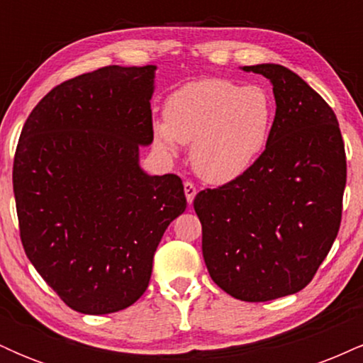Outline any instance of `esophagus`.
<instances>
[{
  "mask_svg": "<svg viewBox=\"0 0 363 363\" xmlns=\"http://www.w3.org/2000/svg\"><path fill=\"white\" fill-rule=\"evenodd\" d=\"M184 193H186L187 203L191 205V203H193V199H194V196H196V186L191 181L184 182Z\"/></svg>",
  "mask_w": 363,
  "mask_h": 363,
  "instance_id": "1",
  "label": "esophagus"
}]
</instances>
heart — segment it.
Listing matches in <instances>:
<instances>
[{"label":"heart","instance_id":"1","mask_svg":"<svg viewBox=\"0 0 363 363\" xmlns=\"http://www.w3.org/2000/svg\"><path fill=\"white\" fill-rule=\"evenodd\" d=\"M164 114L165 121L153 124L158 150L172 157L181 143H191L196 172L225 184L247 172L268 147L274 102L259 85L206 78L170 94Z\"/></svg>","mask_w":363,"mask_h":363}]
</instances>
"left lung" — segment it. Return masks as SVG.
Wrapping results in <instances>:
<instances>
[{
  "label": "left lung",
  "instance_id": "left-lung-1",
  "mask_svg": "<svg viewBox=\"0 0 363 363\" xmlns=\"http://www.w3.org/2000/svg\"><path fill=\"white\" fill-rule=\"evenodd\" d=\"M242 69L272 82V138L247 172L199 191L194 211L211 280L239 301L266 302L301 291L328 256L347 155L335 112L297 73L280 65Z\"/></svg>",
  "mask_w": 363,
  "mask_h": 363
}]
</instances>
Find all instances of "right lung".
<instances>
[{"instance_id": "right-lung-1", "label": "right lung", "mask_w": 363, "mask_h": 363, "mask_svg": "<svg viewBox=\"0 0 363 363\" xmlns=\"http://www.w3.org/2000/svg\"><path fill=\"white\" fill-rule=\"evenodd\" d=\"M155 66H104L54 86L25 121L13 193L25 254L73 311L111 314L147 290L153 254L186 210L176 174L148 176Z\"/></svg>"}]
</instances>
